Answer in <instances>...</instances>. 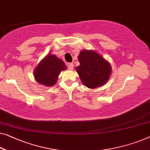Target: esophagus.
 I'll return each mask as SVG.
<instances>
[{
  "label": "esophagus",
  "instance_id": "1",
  "mask_svg": "<svg viewBox=\"0 0 150 150\" xmlns=\"http://www.w3.org/2000/svg\"><path fill=\"white\" fill-rule=\"evenodd\" d=\"M68 68L69 70H73V63H69L68 64Z\"/></svg>",
  "mask_w": 150,
  "mask_h": 150
}]
</instances>
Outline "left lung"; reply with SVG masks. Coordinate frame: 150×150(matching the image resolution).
Returning a JSON list of instances; mask_svg holds the SVG:
<instances>
[{
  "label": "left lung",
  "instance_id": "obj_1",
  "mask_svg": "<svg viewBox=\"0 0 150 150\" xmlns=\"http://www.w3.org/2000/svg\"><path fill=\"white\" fill-rule=\"evenodd\" d=\"M78 60L80 65L75 69L85 86L94 89L108 81L112 71L110 64L95 51H81Z\"/></svg>",
  "mask_w": 150,
  "mask_h": 150
}]
</instances>
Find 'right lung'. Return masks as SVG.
Listing matches in <instances>:
<instances>
[{
	"label": "right lung",
	"instance_id": "1",
	"mask_svg": "<svg viewBox=\"0 0 150 150\" xmlns=\"http://www.w3.org/2000/svg\"><path fill=\"white\" fill-rule=\"evenodd\" d=\"M67 67L61 59L54 54H48L40 62L34 72V77L40 84L50 87L56 84L58 77Z\"/></svg>",
	"mask_w": 150,
	"mask_h": 150
}]
</instances>
